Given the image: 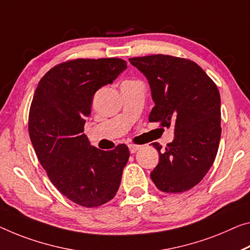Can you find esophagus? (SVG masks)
Instances as JSON below:
<instances>
[{"mask_svg":"<svg viewBox=\"0 0 250 250\" xmlns=\"http://www.w3.org/2000/svg\"><path fill=\"white\" fill-rule=\"evenodd\" d=\"M128 148H129V152L133 154V153L137 152L138 149L141 148V146H140V145H135V144H129V145H128Z\"/></svg>","mask_w":250,"mask_h":250,"instance_id":"34e87169","label":"esophagus"}]
</instances>
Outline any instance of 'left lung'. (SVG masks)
Returning a JSON list of instances; mask_svg holds the SVG:
<instances>
[{"instance_id": "obj_1", "label": "left lung", "mask_w": 250, "mask_h": 250, "mask_svg": "<svg viewBox=\"0 0 250 250\" xmlns=\"http://www.w3.org/2000/svg\"><path fill=\"white\" fill-rule=\"evenodd\" d=\"M147 79L155 106L149 122L174 124L165 149L153 143L160 160L151 179L167 193L188 191L201 181L216 159L221 136L220 94L209 76L191 60L153 55L130 58Z\"/></svg>"}]
</instances>
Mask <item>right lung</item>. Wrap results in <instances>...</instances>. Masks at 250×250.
<instances>
[{
    "mask_svg": "<svg viewBox=\"0 0 250 250\" xmlns=\"http://www.w3.org/2000/svg\"><path fill=\"white\" fill-rule=\"evenodd\" d=\"M126 68L118 58L67 61L42 77L33 96L29 134L38 159L53 186L87 208L115 197L129 157L125 144L102 151L83 134L95 93Z\"/></svg>",
    "mask_w": 250,
    "mask_h": 250,
    "instance_id": "1",
    "label": "right lung"
}]
</instances>
